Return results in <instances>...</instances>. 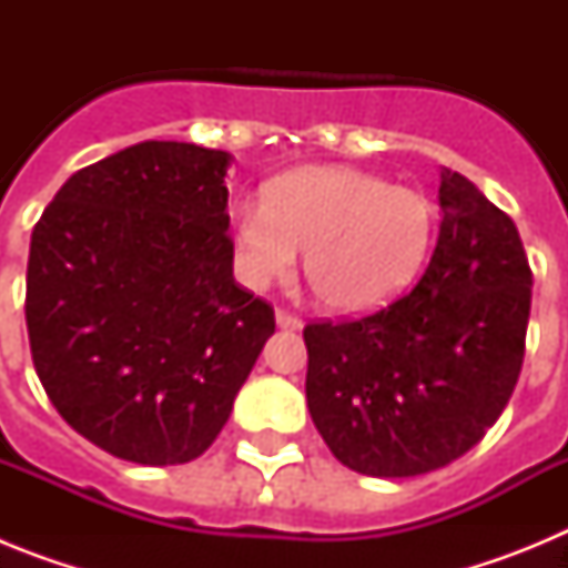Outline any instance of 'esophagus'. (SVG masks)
I'll list each match as a JSON object with an SVG mask.
<instances>
[{
  "instance_id": "1",
  "label": "esophagus",
  "mask_w": 568,
  "mask_h": 568,
  "mask_svg": "<svg viewBox=\"0 0 568 568\" xmlns=\"http://www.w3.org/2000/svg\"><path fill=\"white\" fill-rule=\"evenodd\" d=\"M275 324H278L281 329H301V327H304V321H301L298 315L287 313V310H275Z\"/></svg>"
}]
</instances>
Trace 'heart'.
Returning <instances> with one entry per match:
<instances>
[{"label":"heart","instance_id":"1","mask_svg":"<svg viewBox=\"0 0 568 568\" xmlns=\"http://www.w3.org/2000/svg\"><path fill=\"white\" fill-rule=\"evenodd\" d=\"M235 235L250 284L290 275L304 250L315 298L364 313L393 301L424 267L435 210L420 190L364 170L304 168L278 179L264 202H241Z\"/></svg>","mask_w":568,"mask_h":568}]
</instances>
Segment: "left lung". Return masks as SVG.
Returning <instances> with one entry per match:
<instances>
[{
    "label": "left lung",
    "mask_w": 568,
    "mask_h": 568,
    "mask_svg": "<svg viewBox=\"0 0 568 568\" xmlns=\"http://www.w3.org/2000/svg\"><path fill=\"white\" fill-rule=\"evenodd\" d=\"M429 267L358 321L304 327L307 406L329 453L373 478H413L478 444L518 384L531 270L515 222L440 170Z\"/></svg>",
    "instance_id": "8db88e82"
}]
</instances>
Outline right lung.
<instances>
[{
	"mask_svg": "<svg viewBox=\"0 0 568 568\" xmlns=\"http://www.w3.org/2000/svg\"><path fill=\"white\" fill-rule=\"evenodd\" d=\"M233 155L142 142L82 168L30 235L24 318L50 404L104 453L199 458L275 333L233 278Z\"/></svg>",
	"mask_w": 568,
	"mask_h": 568,
	"instance_id": "obj_1",
	"label": "right lung"
}]
</instances>
